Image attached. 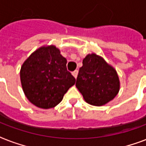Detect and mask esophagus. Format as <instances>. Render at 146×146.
I'll use <instances>...</instances> for the list:
<instances>
[{
  "instance_id": "34e87169",
  "label": "esophagus",
  "mask_w": 146,
  "mask_h": 146,
  "mask_svg": "<svg viewBox=\"0 0 146 146\" xmlns=\"http://www.w3.org/2000/svg\"><path fill=\"white\" fill-rule=\"evenodd\" d=\"M72 74H73V76H74V77L76 79V77H77V75H78V70H75L73 71V73H72Z\"/></svg>"
}]
</instances>
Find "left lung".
Returning a JSON list of instances; mask_svg holds the SVG:
<instances>
[{
	"instance_id": "8db88e82",
	"label": "left lung",
	"mask_w": 146,
	"mask_h": 146,
	"mask_svg": "<svg viewBox=\"0 0 146 146\" xmlns=\"http://www.w3.org/2000/svg\"><path fill=\"white\" fill-rule=\"evenodd\" d=\"M76 86L89 104L103 106L113 100L119 91L116 70L96 53L88 54L80 68Z\"/></svg>"
}]
</instances>
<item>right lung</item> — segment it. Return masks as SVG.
Wrapping results in <instances>:
<instances>
[{
	"mask_svg": "<svg viewBox=\"0 0 146 146\" xmlns=\"http://www.w3.org/2000/svg\"><path fill=\"white\" fill-rule=\"evenodd\" d=\"M66 62L53 45L41 46L24 61L20 73L21 86L31 103L46 110L60 103L76 83Z\"/></svg>",
	"mask_w": 146,
	"mask_h": 146,
	"instance_id": "obj_1",
	"label": "right lung"
}]
</instances>
